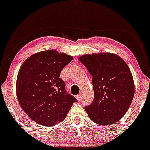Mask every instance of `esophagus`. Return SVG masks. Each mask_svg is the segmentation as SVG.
Here are the masks:
<instances>
[{
	"label": "esophagus",
	"instance_id": "1",
	"mask_svg": "<svg viewBox=\"0 0 150 150\" xmlns=\"http://www.w3.org/2000/svg\"><path fill=\"white\" fill-rule=\"evenodd\" d=\"M75 97H76L77 100H78V101H79V100H81V95H80V94H79V95H77V96H75Z\"/></svg>",
	"mask_w": 150,
	"mask_h": 150
}]
</instances>
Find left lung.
<instances>
[{"mask_svg":"<svg viewBox=\"0 0 150 150\" xmlns=\"http://www.w3.org/2000/svg\"><path fill=\"white\" fill-rule=\"evenodd\" d=\"M79 60L93 77L94 99L84 107L91 120L109 125L124 116L134 96V84L125 62L112 53L85 54Z\"/></svg>","mask_w":150,"mask_h":150,"instance_id":"left-lung-1","label":"left lung"}]
</instances>
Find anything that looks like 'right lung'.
<instances>
[{"mask_svg": "<svg viewBox=\"0 0 150 150\" xmlns=\"http://www.w3.org/2000/svg\"><path fill=\"white\" fill-rule=\"evenodd\" d=\"M73 57L56 50L39 52L28 58L18 71L16 95L28 116L45 127L66 118L76 98L69 94L60 73Z\"/></svg>", "mask_w": 150, "mask_h": 150, "instance_id": "1", "label": "right lung"}]
</instances>
